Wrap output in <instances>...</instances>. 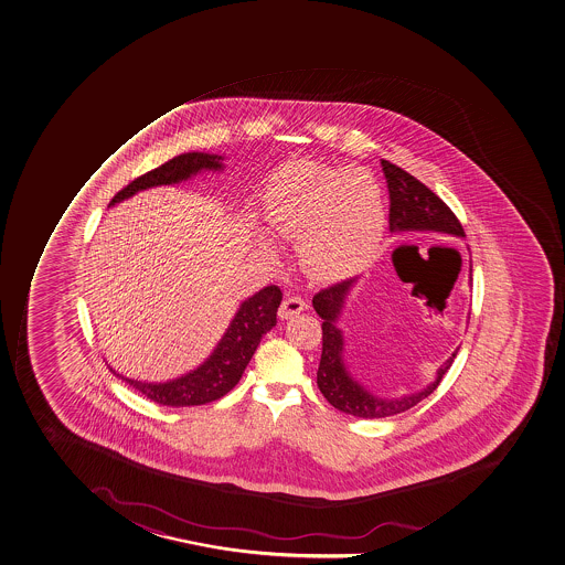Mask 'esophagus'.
Instances as JSON below:
<instances>
[{
  "mask_svg": "<svg viewBox=\"0 0 565 565\" xmlns=\"http://www.w3.org/2000/svg\"><path fill=\"white\" fill-rule=\"evenodd\" d=\"M308 308L306 305L305 298L300 297H287L281 306H279V318L281 319H292L298 313H302V311Z\"/></svg>",
  "mask_w": 565,
  "mask_h": 565,
  "instance_id": "esophagus-1",
  "label": "esophagus"
}]
</instances>
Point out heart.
<instances>
[{"label": "heart", "mask_w": 565, "mask_h": 565, "mask_svg": "<svg viewBox=\"0 0 565 565\" xmlns=\"http://www.w3.org/2000/svg\"><path fill=\"white\" fill-rule=\"evenodd\" d=\"M267 222L276 235L298 241L306 273L343 279L374 259L387 228V206L369 172L298 161L270 180Z\"/></svg>", "instance_id": "obj_1"}]
</instances>
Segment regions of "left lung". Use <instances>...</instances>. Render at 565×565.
Here are the masks:
<instances>
[{
	"instance_id": "obj_1",
	"label": "left lung",
	"mask_w": 565,
	"mask_h": 565,
	"mask_svg": "<svg viewBox=\"0 0 565 565\" xmlns=\"http://www.w3.org/2000/svg\"><path fill=\"white\" fill-rule=\"evenodd\" d=\"M381 167L387 178L388 199V228L391 233H407V231H430L445 236H458L463 238V228L458 222L452 210L439 199L434 191L428 190L417 178L409 172L393 166L391 161L381 159ZM471 273V268H469ZM356 279L349 278L337 286L327 287L319 291L311 305L323 319V353L318 370V387L329 399L330 406L340 412L359 418L391 417L396 413L407 412L417 406L420 399L438 388L439 381L444 380L447 370L457 356L458 349L436 372V380L428 383L417 393L404 394L399 398H381L364 388L359 381L351 375L345 361H343V332L338 327L342 318L343 306L348 300L351 289L356 286Z\"/></svg>"
}]
</instances>
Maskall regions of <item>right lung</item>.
<instances>
[{"mask_svg": "<svg viewBox=\"0 0 565 565\" xmlns=\"http://www.w3.org/2000/svg\"><path fill=\"white\" fill-rule=\"evenodd\" d=\"M222 161V156L216 153H182L118 191L108 206H115L126 199H131L139 191L158 188V185L180 184L199 172L223 171ZM279 302H281V291L278 286L265 287L252 297H247L238 306L235 318L228 323L225 334L210 353L209 359L203 364H199L195 370H190L188 374L174 380L150 383V381L134 380V377L118 374L116 370L110 369V364L108 369L121 381H126L129 387L145 394L159 406H203L225 396L241 381L247 362L252 361L255 349L260 343V338L276 327V311Z\"/></svg>", "mask_w": 565, "mask_h": 565, "instance_id": "obj_1", "label": "right lung"}]
</instances>
